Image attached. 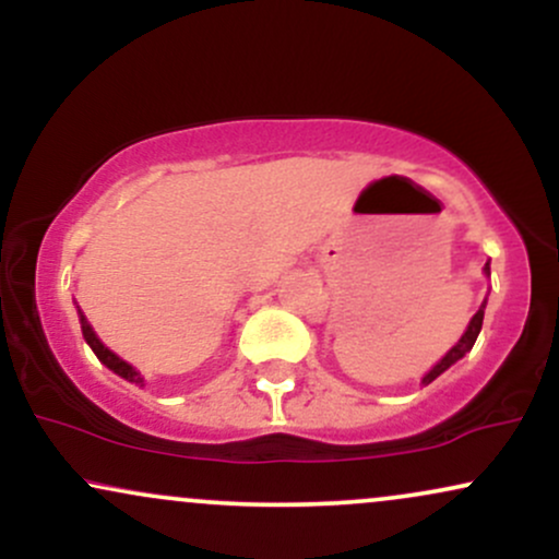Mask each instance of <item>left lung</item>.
<instances>
[{"label":"left lung","instance_id":"obj_1","mask_svg":"<svg viewBox=\"0 0 559 559\" xmlns=\"http://www.w3.org/2000/svg\"><path fill=\"white\" fill-rule=\"evenodd\" d=\"M484 271H486V275H491V267H489V262H486V267H484ZM484 310H486V299H484V305L478 307V312H476V316L471 318V323H467V329H465L463 336H460V342L454 344L452 349H449L447 355L441 357V360L436 362L433 368L428 370L426 376H423V386H428V383L436 381V378H439L441 373H444L447 368H452L454 362H457V360H463V357L467 355V352L473 349V344H476V338H478V333H480V325H484Z\"/></svg>","mask_w":559,"mask_h":559}]
</instances>
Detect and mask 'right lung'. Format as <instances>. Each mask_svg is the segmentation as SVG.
Instances as JSON below:
<instances>
[{"mask_svg": "<svg viewBox=\"0 0 559 559\" xmlns=\"http://www.w3.org/2000/svg\"><path fill=\"white\" fill-rule=\"evenodd\" d=\"M79 320H81V331H83V338H86V344L92 346V349H94V355L99 357V362H102V365H107V368H110L112 373H118L120 378H126V381L136 383V386H144V378H141L139 370L133 368V365H128L126 360H120V357L115 355L112 349H107V346L99 342V336H96L94 329H92V325H88V320H86V316H83L81 310H79Z\"/></svg>", "mask_w": 559, "mask_h": 559, "instance_id": "obj_1", "label": "right lung"}]
</instances>
